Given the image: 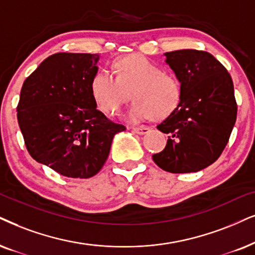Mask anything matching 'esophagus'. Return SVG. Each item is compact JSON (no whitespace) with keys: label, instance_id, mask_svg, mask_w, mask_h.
<instances>
[{"label":"esophagus","instance_id":"1","mask_svg":"<svg viewBox=\"0 0 255 255\" xmlns=\"http://www.w3.org/2000/svg\"><path fill=\"white\" fill-rule=\"evenodd\" d=\"M131 131L135 134H138V135H143V134H147L148 131H149V128L148 127H134L131 128Z\"/></svg>","mask_w":255,"mask_h":255}]
</instances>
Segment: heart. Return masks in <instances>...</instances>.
<instances>
[{
  "label": "heart",
  "mask_w": 255,
  "mask_h": 255,
  "mask_svg": "<svg viewBox=\"0 0 255 255\" xmlns=\"http://www.w3.org/2000/svg\"><path fill=\"white\" fill-rule=\"evenodd\" d=\"M114 74L115 76L108 70H100L90 82V93L102 112L118 114L130 94L135 101L125 114L130 124H140L150 118L162 120L179 107L182 89L178 77L163 72L147 57H121L114 63Z\"/></svg>",
  "instance_id": "b5f03b06"
}]
</instances>
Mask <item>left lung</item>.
<instances>
[{"label": "left lung", "instance_id": "1", "mask_svg": "<svg viewBox=\"0 0 255 255\" xmlns=\"http://www.w3.org/2000/svg\"><path fill=\"white\" fill-rule=\"evenodd\" d=\"M181 83L179 107L157 129L168 134L153 160L169 173H192L218 160L237 120L232 77L212 54L182 49L163 54Z\"/></svg>", "mask_w": 255, "mask_h": 255}]
</instances>
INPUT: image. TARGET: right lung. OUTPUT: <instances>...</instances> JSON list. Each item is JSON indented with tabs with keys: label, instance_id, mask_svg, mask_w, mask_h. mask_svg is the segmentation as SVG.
<instances>
[{
	"label": "right lung",
	"instance_id": "right-lung-1",
	"mask_svg": "<svg viewBox=\"0 0 255 255\" xmlns=\"http://www.w3.org/2000/svg\"><path fill=\"white\" fill-rule=\"evenodd\" d=\"M99 60V54H54L21 89L17 121L29 154L67 178L98 174L115 134L126 130L96 108L90 93Z\"/></svg>",
	"mask_w": 255,
	"mask_h": 255
}]
</instances>
